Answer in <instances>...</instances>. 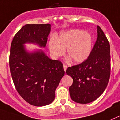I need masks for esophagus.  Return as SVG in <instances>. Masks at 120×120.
I'll use <instances>...</instances> for the list:
<instances>
[{"mask_svg": "<svg viewBox=\"0 0 120 120\" xmlns=\"http://www.w3.org/2000/svg\"><path fill=\"white\" fill-rule=\"evenodd\" d=\"M67 68H68V67H67V66H66V65H63V69H64L65 71H66V69H67Z\"/></svg>", "mask_w": 120, "mask_h": 120, "instance_id": "obj_1", "label": "esophagus"}]
</instances>
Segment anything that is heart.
<instances>
[{"label":"heart","instance_id":"heart-1","mask_svg":"<svg viewBox=\"0 0 120 120\" xmlns=\"http://www.w3.org/2000/svg\"><path fill=\"white\" fill-rule=\"evenodd\" d=\"M92 47L91 37L87 32L79 30H70L60 34L59 37L52 39L49 43V49L52 57L58 58L67 54L74 63H82L89 57Z\"/></svg>","mask_w":120,"mask_h":120}]
</instances>
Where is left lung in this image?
Segmentation results:
<instances>
[{"label":"left lung","mask_w":120,"mask_h":120,"mask_svg":"<svg viewBox=\"0 0 120 120\" xmlns=\"http://www.w3.org/2000/svg\"><path fill=\"white\" fill-rule=\"evenodd\" d=\"M97 27V40L88 58L66 71L73 79L69 88L70 96L77 103L96 100L104 91L110 79V44L101 28Z\"/></svg>","instance_id":"left-lung-1"}]
</instances>
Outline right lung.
Returning <instances> with one entry per match:
<instances>
[{
    "instance_id": "right-lung-1",
    "label": "right lung",
    "mask_w": 120,
    "mask_h": 120,
    "mask_svg": "<svg viewBox=\"0 0 120 120\" xmlns=\"http://www.w3.org/2000/svg\"><path fill=\"white\" fill-rule=\"evenodd\" d=\"M51 24H26L15 35L10 54V68L18 93L35 106L48 105L55 99V91L65 71L60 61L52 60L43 51L29 52L24 44L45 48Z\"/></svg>"
}]
</instances>
